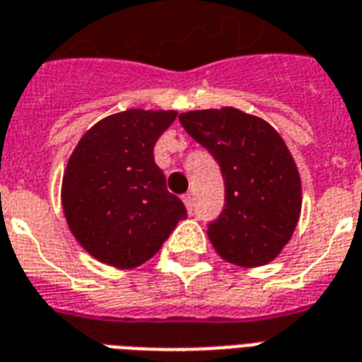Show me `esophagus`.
Listing matches in <instances>:
<instances>
[{
    "label": "esophagus",
    "instance_id": "esophagus-1",
    "mask_svg": "<svg viewBox=\"0 0 362 362\" xmlns=\"http://www.w3.org/2000/svg\"><path fill=\"white\" fill-rule=\"evenodd\" d=\"M182 202H184V205H186V209H188V213L192 215V213H194V195L186 194L184 197H182Z\"/></svg>",
    "mask_w": 362,
    "mask_h": 362
}]
</instances>
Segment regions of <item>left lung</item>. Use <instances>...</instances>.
<instances>
[{"mask_svg": "<svg viewBox=\"0 0 362 362\" xmlns=\"http://www.w3.org/2000/svg\"><path fill=\"white\" fill-rule=\"evenodd\" d=\"M178 120L221 167L224 207L207 222L216 253L240 267L272 261L301 211L299 173L280 134L234 107L189 111Z\"/></svg>", "mask_w": 362, "mask_h": 362, "instance_id": "1", "label": "left lung"}]
</instances>
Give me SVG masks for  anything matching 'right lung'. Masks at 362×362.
<instances>
[{
    "mask_svg": "<svg viewBox=\"0 0 362 362\" xmlns=\"http://www.w3.org/2000/svg\"><path fill=\"white\" fill-rule=\"evenodd\" d=\"M176 111L130 109L84 134L63 176V211L82 247L101 263H146L188 216L167 189L153 147Z\"/></svg>",
    "mask_w": 362,
    "mask_h": 362,
    "instance_id": "obj_1",
    "label": "right lung"
}]
</instances>
